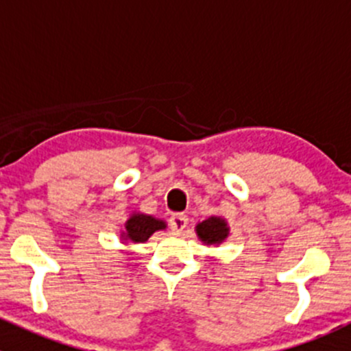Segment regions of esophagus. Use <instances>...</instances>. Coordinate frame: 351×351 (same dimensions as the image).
Segmentation results:
<instances>
[{"mask_svg":"<svg viewBox=\"0 0 351 351\" xmlns=\"http://www.w3.org/2000/svg\"><path fill=\"white\" fill-rule=\"evenodd\" d=\"M186 224H189V217H186L185 214H173L171 217H169V228H171L173 231L182 232L183 229L186 228Z\"/></svg>","mask_w":351,"mask_h":351,"instance_id":"34e87169","label":"esophagus"}]
</instances>
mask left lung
I'll list each match as a JSON object with an SVG mask.
<instances>
[{
	"label": "left lung",
	"instance_id": "left-lung-1",
	"mask_svg": "<svg viewBox=\"0 0 351 351\" xmlns=\"http://www.w3.org/2000/svg\"><path fill=\"white\" fill-rule=\"evenodd\" d=\"M198 238L207 244H219L224 241L229 234L228 224L221 217H208L207 221L197 226Z\"/></svg>",
	"mask_w": 351,
	"mask_h": 351
}]
</instances>
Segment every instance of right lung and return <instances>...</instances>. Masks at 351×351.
I'll return each instance as SVG.
<instances>
[{"instance_id":"right-lung-1","label":"right lung","mask_w":351,"mask_h":351,"mask_svg":"<svg viewBox=\"0 0 351 351\" xmlns=\"http://www.w3.org/2000/svg\"><path fill=\"white\" fill-rule=\"evenodd\" d=\"M166 224L162 221L151 217V215L136 214L127 221L123 238L132 243H144L151 238V234L159 229H165Z\"/></svg>"}]
</instances>
